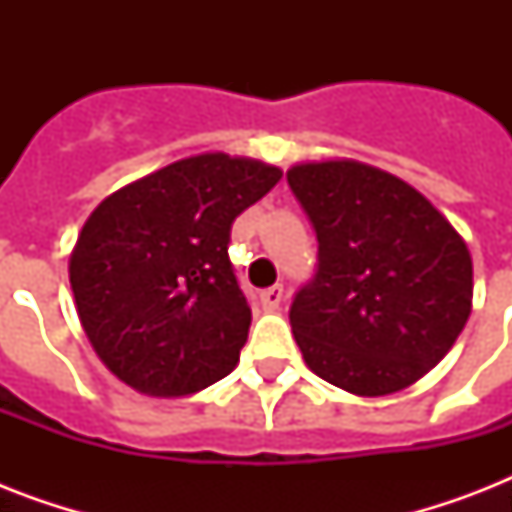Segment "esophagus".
Here are the masks:
<instances>
[{"label":"esophagus","mask_w":512,"mask_h":512,"mask_svg":"<svg viewBox=\"0 0 512 512\" xmlns=\"http://www.w3.org/2000/svg\"><path fill=\"white\" fill-rule=\"evenodd\" d=\"M281 300H284V287H281V284H276V287H268L260 292V305H263V311H268V313L279 311Z\"/></svg>","instance_id":"esophagus-1"}]
</instances>
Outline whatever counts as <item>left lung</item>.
<instances>
[{
    "instance_id": "8db88e82",
    "label": "left lung",
    "mask_w": 512,
    "mask_h": 512,
    "mask_svg": "<svg viewBox=\"0 0 512 512\" xmlns=\"http://www.w3.org/2000/svg\"><path fill=\"white\" fill-rule=\"evenodd\" d=\"M287 180L319 241L289 308L305 364L356 396L404 390L468 321L465 241L412 185L366 164H297Z\"/></svg>"
}]
</instances>
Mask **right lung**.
<instances>
[{
    "label": "right lung",
    "mask_w": 512,
    "mask_h": 512,
    "mask_svg": "<svg viewBox=\"0 0 512 512\" xmlns=\"http://www.w3.org/2000/svg\"><path fill=\"white\" fill-rule=\"evenodd\" d=\"M279 180V167L201 154L92 212L68 273L84 332L119 380L188 396L231 374L252 321L228 257L231 225Z\"/></svg>",
    "instance_id": "right-lung-1"
}]
</instances>
